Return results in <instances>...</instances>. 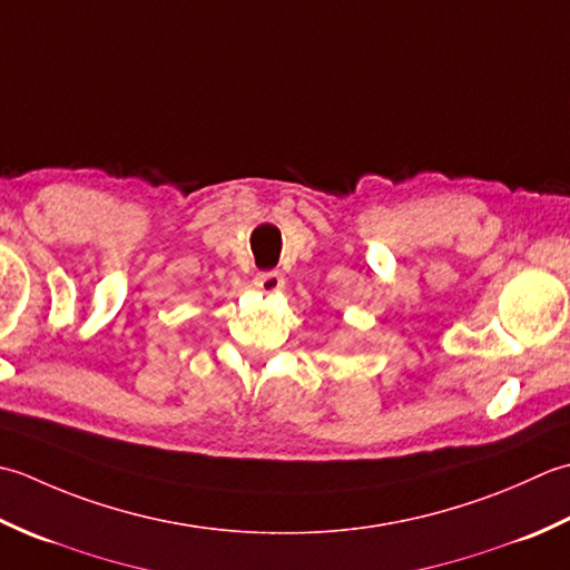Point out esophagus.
Segmentation results:
<instances>
[{"label":"esophagus","mask_w":570,"mask_h":570,"mask_svg":"<svg viewBox=\"0 0 570 570\" xmlns=\"http://www.w3.org/2000/svg\"><path fill=\"white\" fill-rule=\"evenodd\" d=\"M255 287L261 289V293H281V289L285 287V277L281 273H258L255 275Z\"/></svg>","instance_id":"34e87169"}]
</instances>
